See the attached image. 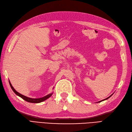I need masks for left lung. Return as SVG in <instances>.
I'll use <instances>...</instances> for the list:
<instances>
[{
    "instance_id": "1",
    "label": "left lung",
    "mask_w": 132,
    "mask_h": 132,
    "mask_svg": "<svg viewBox=\"0 0 132 132\" xmlns=\"http://www.w3.org/2000/svg\"><path fill=\"white\" fill-rule=\"evenodd\" d=\"M112 95H113V94H112ZM111 95L110 96H109V97H107V98H106V99H104V100H101V101H98V102H97V103H100V102H101V101H104V100H107L108 99H109V97L111 96V95Z\"/></svg>"
}]
</instances>
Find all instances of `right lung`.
Here are the masks:
<instances>
[{"instance_id":"right-lung-1","label":"right lung","mask_w":132,"mask_h":132,"mask_svg":"<svg viewBox=\"0 0 132 132\" xmlns=\"http://www.w3.org/2000/svg\"><path fill=\"white\" fill-rule=\"evenodd\" d=\"M9 84H10V86H11L12 89L13 90V92H14V93L16 94V95L19 96V97H21V98H22L23 99H24V100H26V101H27V102H29V103H40V102H42V101L46 100V99H47L48 98H49V97L50 96H51V95H52L53 93H51L50 94H48V95L45 96H43L42 97H40V98H37V99H34V98H31V97H27L24 95H22L21 94L19 93L18 92H16V91L13 88V87L12 86V84L11 83V82H10V81L9 80Z\"/></svg>"}]
</instances>
